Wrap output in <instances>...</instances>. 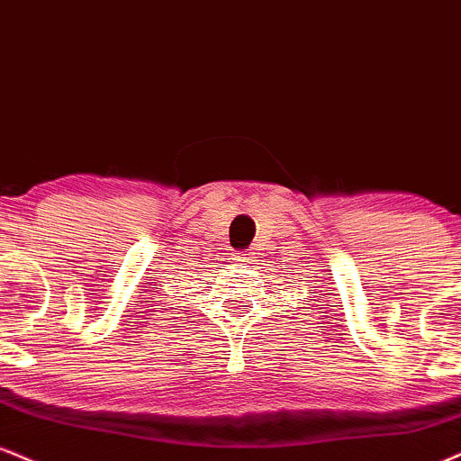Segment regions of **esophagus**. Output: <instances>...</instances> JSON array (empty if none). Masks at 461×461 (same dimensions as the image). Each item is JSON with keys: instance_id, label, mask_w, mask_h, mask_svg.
<instances>
[{"instance_id": "esophagus-1", "label": "esophagus", "mask_w": 461, "mask_h": 461, "mask_svg": "<svg viewBox=\"0 0 461 461\" xmlns=\"http://www.w3.org/2000/svg\"><path fill=\"white\" fill-rule=\"evenodd\" d=\"M236 266H242V264H249L251 262V253H247V251H242V253H236Z\"/></svg>"}]
</instances>
